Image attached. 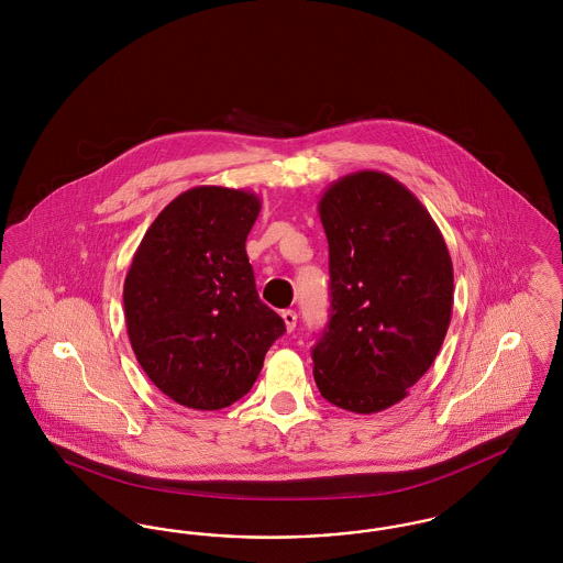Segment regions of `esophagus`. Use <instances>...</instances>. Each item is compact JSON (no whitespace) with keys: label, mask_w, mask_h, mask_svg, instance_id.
I'll return each instance as SVG.
<instances>
[{"label":"esophagus","mask_w":563,"mask_h":563,"mask_svg":"<svg viewBox=\"0 0 563 563\" xmlns=\"http://www.w3.org/2000/svg\"><path fill=\"white\" fill-rule=\"evenodd\" d=\"M283 321H285L287 331L291 333L295 329V324H297V314H295L294 310H283Z\"/></svg>","instance_id":"34e87169"}]
</instances>
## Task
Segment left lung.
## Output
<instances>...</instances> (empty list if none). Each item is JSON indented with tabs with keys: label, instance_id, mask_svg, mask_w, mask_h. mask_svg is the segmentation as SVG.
I'll return each mask as SVG.
<instances>
[{
	"label": "left lung",
	"instance_id": "8db88e82",
	"mask_svg": "<svg viewBox=\"0 0 563 563\" xmlns=\"http://www.w3.org/2000/svg\"><path fill=\"white\" fill-rule=\"evenodd\" d=\"M331 317L312 350L322 397L354 413L402 401L429 372L454 306V266L424 205L379 170L322 191Z\"/></svg>",
	"mask_w": 563,
	"mask_h": 563
}]
</instances>
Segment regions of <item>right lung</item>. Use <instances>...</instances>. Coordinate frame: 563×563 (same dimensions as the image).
Returning <instances> with one entry per match:
<instances>
[{"label":"right lung","mask_w":563,"mask_h":563,"mask_svg":"<svg viewBox=\"0 0 563 563\" xmlns=\"http://www.w3.org/2000/svg\"><path fill=\"white\" fill-rule=\"evenodd\" d=\"M260 211L253 191L198 186L164 207L134 251L124 280L134 356L168 399L189 409L239 401L285 333L246 257Z\"/></svg>","instance_id":"1"}]
</instances>
